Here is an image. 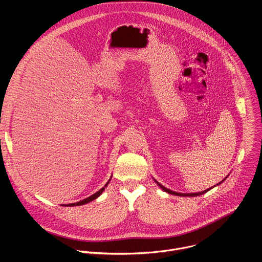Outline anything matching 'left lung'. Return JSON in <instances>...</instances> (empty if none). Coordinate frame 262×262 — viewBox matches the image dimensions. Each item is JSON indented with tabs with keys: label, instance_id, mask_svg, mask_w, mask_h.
<instances>
[{
	"label": "left lung",
	"instance_id": "obj_1",
	"mask_svg": "<svg viewBox=\"0 0 262 262\" xmlns=\"http://www.w3.org/2000/svg\"><path fill=\"white\" fill-rule=\"evenodd\" d=\"M228 177V175L224 178L221 182H219L217 184H215V185H213L212 188H214V186H216V185H219V184H221L224 180H226V178ZM155 181L157 182V184L160 186V188L164 191V192H166V193H168V194H171V195H175V196H180V197H196V196H200V195H202V194H205V193H207L209 190H211L212 188H209V189H207V190H205V191H202V192H199V193H188V194H183V193H177V192H174V191H171V190H169V189H167V188H165L164 185H162L160 182H158L156 179H155Z\"/></svg>",
	"mask_w": 262,
	"mask_h": 262
}]
</instances>
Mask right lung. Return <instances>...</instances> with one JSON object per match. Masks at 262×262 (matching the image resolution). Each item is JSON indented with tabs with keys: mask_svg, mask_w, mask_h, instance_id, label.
I'll return each instance as SVG.
<instances>
[{
	"mask_svg": "<svg viewBox=\"0 0 262 262\" xmlns=\"http://www.w3.org/2000/svg\"><path fill=\"white\" fill-rule=\"evenodd\" d=\"M111 178H112V176H111ZM111 178L108 179V181L104 184V186L103 188H101L99 191H97L95 194H93V195H91V196H89L88 198H86V199H84V200H81V201H79V202H76V203H70V204H67V206H80V205H84V204H87V203H89V202H91V201H93V200H95L96 198H98L101 194H102V192L104 191V189L106 188L107 186V184H108V182L111 181ZM66 206V205H65Z\"/></svg>",
	"mask_w": 262,
	"mask_h": 262,
	"instance_id": "add662e5",
	"label": "right lung"
}]
</instances>
